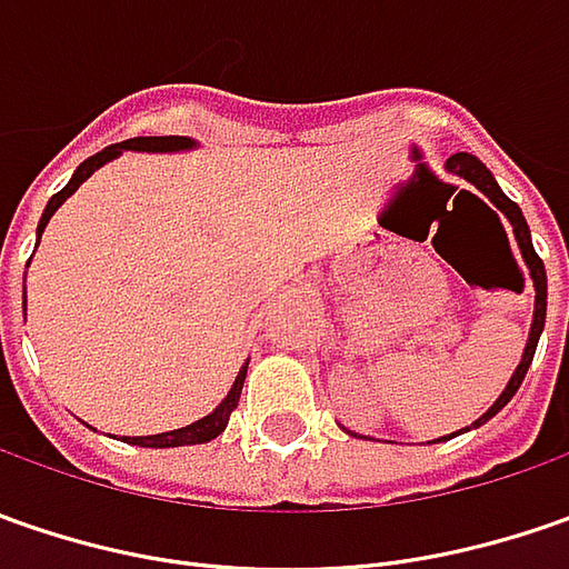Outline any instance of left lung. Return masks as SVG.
Returning a JSON list of instances; mask_svg holds the SVG:
<instances>
[{
	"label": "left lung",
	"instance_id": "obj_1",
	"mask_svg": "<svg viewBox=\"0 0 569 569\" xmlns=\"http://www.w3.org/2000/svg\"><path fill=\"white\" fill-rule=\"evenodd\" d=\"M447 173H452V177H459V180L471 183V187L478 189V192H485L493 206L503 211V218H507V221H510V228H513L519 252H522V259H526V266H529L532 288H536V313H532V326H529V339H526V348H522V358H519V363H516L510 382L503 386V392L497 396V402H493L491 408L478 418V421H471V427H481V425H488L493 415L513 399L516 389H519L522 380H526L529 363H532V358H536L538 339H541V329H545V310H548V274H545V262L538 259L536 247H532V233H529V224H526V218H522V208L516 206L513 199H507V196H503V189L497 187V180H493L491 170L481 164L475 154L459 151V154H452V158L447 161ZM471 427H462L459 433H466V430H471ZM459 433H449V437H459ZM351 437H358V433H351ZM443 440H447V437H443Z\"/></svg>",
	"mask_w": 569,
	"mask_h": 569
}]
</instances>
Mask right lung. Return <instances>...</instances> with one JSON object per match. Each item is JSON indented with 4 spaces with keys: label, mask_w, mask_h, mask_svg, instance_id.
<instances>
[{
    "label": "right lung",
    "mask_w": 569,
    "mask_h": 569,
    "mask_svg": "<svg viewBox=\"0 0 569 569\" xmlns=\"http://www.w3.org/2000/svg\"><path fill=\"white\" fill-rule=\"evenodd\" d=\"M196 148V139H189V136H142V139H126L120 144H107L103 151L98 154H91L88 161H81L78 170L72 173V180L66 183V187L56 192L53 199L47 202L43 208V214H40V224H37V243H40V233L43 228L50 224V218L56 214V208L62 206L72 192H76L94 170H100L103 164H110L113 158H120L122 151H148V154H177V151H192ZM24 317H28V300H24ZM250 363V361H247ZM247 363L240 367V373H237V380L230 386V392L221 399V405L214 408V411H208L206 418H199V421H192L187 427H177V430H167V433H151V437H122L126 443H132V447H148V449H170V447H196V443H208V440H214L218 433H224V427H228L230 411L237 408L240 402V389H243V380H247Z\"/></svg>",
    "instance_id": "1"
}]
</instances>
